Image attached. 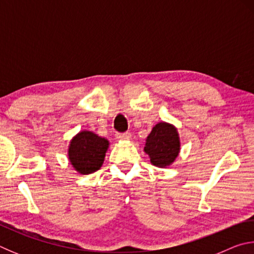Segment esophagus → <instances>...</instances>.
I'll return each instance as SVG.
<instances>
[{
  "label": "esophagus",
  "instance_id": "34e87169",
  "mask_svg": "<svg viewBox=\"0 0 254 254\" xmlns=\"http://www.w3.org/2000/svg\"><path fill=\"white\" fill-rule=\"evenodd\" d=\"M117 139L121 140V141H127L131 139V133L126 132V133H118L117 134Z\"/></svg>",
  "mask_w": 254,
  "mask_h": 254
}]
</instances>
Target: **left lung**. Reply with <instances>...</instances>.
<instances>
[{
	"label": "left lung",
	"mask_w": 254,
	"mask_h": 254,
	"mask_svg": "<svg viewBox=\"0 0 254 254\" xmlns=\"http://www.w3.org/2000/svg\"><path fill=\"white\" fill-rule=\"evenodd\" d=\"M144 152L150 162L159 168L174 163L180 152V139L177 127L167 122H159L145 139Z\"/></svg>",
	"instance_id": "8db88e82"
}]
</instances>
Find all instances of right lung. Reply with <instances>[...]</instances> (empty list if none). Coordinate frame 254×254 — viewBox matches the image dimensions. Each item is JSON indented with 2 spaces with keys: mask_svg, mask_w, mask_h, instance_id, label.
Listing matches in <instances>:
<instances>
[{
  "mask_svg": "<svg viewBox=\"0 0 254 254\" xmlns=\"http://www.w3.org/2000/svg\"><path fill=\"white\" fill-rule=\"evenodd\" d=\"M109 145L105 137L91 131H80L70 140L68 159L78 174H93L102 167Z\"/></svg>",
  "mask_w": 254,
  "mask_h": 254,
  "instance_id": "1",
  "label": "right lung"
}]
</instances>
